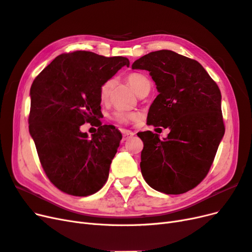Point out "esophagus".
<instances>
[{
	"mask_svg": "<svg viewBox=\"0 0 252 252\" xmlns=\"http://www.w3.org/2000/svg\"><path fill=\"white\" fill-rule=\"evenodd\" d=\"M134 135H135V133L132 132V131H128V129H124V131H123V136H124L125 141L128 140L129 138H132Z\"/></svg>",
	"mask_w": 252,
	"mask_h": 252,
	"instance_id": "esophagus-1",
	"label": "esophagus"
}]
</instances>
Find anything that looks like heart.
Segmentation results:
<instances>
[{"instance_id": "heart-1", "label": "heart", "mask_w": 252, "mask_h": 252, "mask_svg": "<svg viewBox=\"0 0 252 252\" xmlns=\"http://www.w3.org/2000/svg\"><path fill=\"white\" fill-rule=\"evenodd\" d=\"M127 83L133 88V90L139 95L140 93L144 91H150L152 83L151 79L140 72H133L129 73L126 76ZM115 80L114 79H108L105 80L104 83L101 84L99 88V100L101 103L107 104L109 103L111 99V94L113 91V88H114ZM139 117V114L137 112H126L118 110L113 113L112 119L115 120L116 123L120 125H128L131 124L132 121H135Z\"/></svg>"}]
</instances>
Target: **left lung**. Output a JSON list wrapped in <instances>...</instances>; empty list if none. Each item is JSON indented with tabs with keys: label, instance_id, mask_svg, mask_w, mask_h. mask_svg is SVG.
I'll return each mask as SVG.
<instances>
[{
	"label": "left lung",
	"instance_id": "obj_1",
	"mask_svg": "<svg viewBox=\"0 0 252 252\" xmlns=\"http://www.w3.org/2000/svg\"><path fill=\"white\" fill-rule=\"evenodd\" d=\"M132 69L149 71L159 92L149 126L170 129L162 140L151 131L137 134L142 176L158 191L184 193L206 177L224 136L220 89L201 63L170 50L144 55Z\"/></svg>",
	"mask_w": 252,
	"mask_h": 252
}]
</instances>
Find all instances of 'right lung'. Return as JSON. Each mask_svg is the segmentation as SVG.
I'll list each match as a JSON object with an SVG mask.
<instances>
[{"label":"right lung","instance_id":"right-lung-1","mask_svg":"<svg viewBox=\"0 0 252 252\" xmlns=\"http://www.w3.org/2000/svg\"><path fill=\"white\" fill-rule=\"evenodd\" d=\"M129 62L89 51L63 53L39 73L30 89L29 132L48 179L60 190L77 197L98 191L109 177L120 132L101 126L99 88ZM96 120L91 138L80 132Z\"/></svg>","mask_w":252,"mask_h":252}]
</instances>
